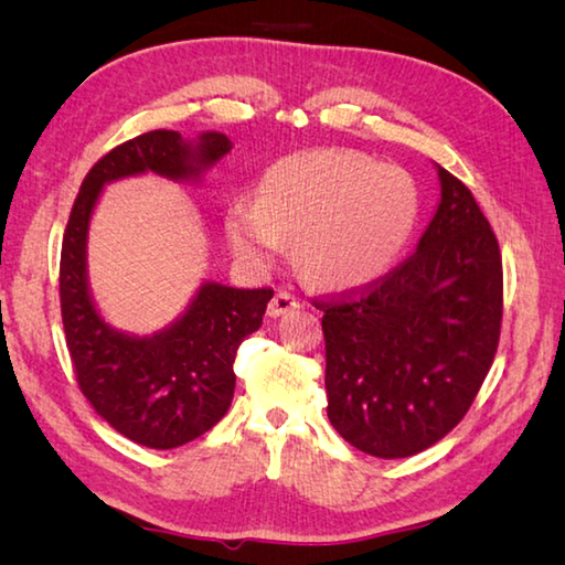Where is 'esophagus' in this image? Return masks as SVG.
Segmentation results:
<instances>
[{
  "mask_svg": "<svg viewBox=\"0 0 565 565\" xmlns=\"http://www.w3.org/2000/svg\"><path fill=\"white\" fill-rule=\"evenodd\" d=\"M294 309H299V299H296V296H291V294H286V291H279L269 301V317H274V319L284 317V313H289Z\"/></svg>",
  "mask_w": 565,
  "mask_h": 565,
  "instance_id": "1",
  "label": "esophagus"
}]
</instances>
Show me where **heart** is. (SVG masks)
<instances>
[{"label":"heart","mask_w":565,"mask_h":565,"mask_svg":"<svg viewBox=\"0 0 565 565\" xmlns=\"http://www.w3.org/2000/svg\"><path fill=\"white\" fill-rule=\"evenodd\" d=\"M418 214L416 186L398 167L356 151H303L266 171L259 199L226 212V238L248 269H269L296 236V264L319 289L376 284L404 252Z\"/></svg>","instance_id":"obj_1"}]
</instances>
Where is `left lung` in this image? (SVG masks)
Listing matches in <instances>:
<instances>
[{"instance_id":"1","label":"left lung","mask_w":565,"mask_h":565,"mask_svg":"<svg viewBox=\"0 0 565 565\" xmlns=\"http://www.w3.org/2000/svg\"><path fill=\"white\" fill-rule=\"evenodd\" d=\"M436 171L441 199L416 252L363 294L317 303L329 420L376 458L441 441L471 408L499 347V242L468 186Z\"/></svg>"}]
</instances>
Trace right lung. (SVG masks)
<instances>
[{"mask_svg":"<svg viewBox=\"0 0 565 565\" xmlns=\"http://www.w3.org/2000/svg\"><path fill=\"white\" fill-rule=\"evenodd\" d=\"M228 151L232 141L222 131L184 139L179 131L157 129L124 141L89 169L64 232L62 321L82 394L114 431L159 451L194 441L222 420L234 398L238 343L262 327L274 291L202 281L169 327L147 337L114 329L89 286L92 214L111 181L151 171L199 184Z\"/></svg>","mask_w":565,"mask_h":565,"instance_id":"right-lung-1","label":"right lung"}]
</instances>
